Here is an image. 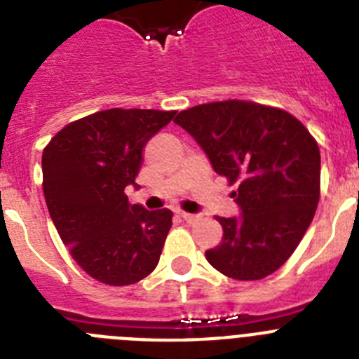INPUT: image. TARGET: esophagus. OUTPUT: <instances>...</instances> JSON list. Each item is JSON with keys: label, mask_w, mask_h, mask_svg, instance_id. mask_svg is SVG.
I'll list each match as a JSON object with an SVG mask.
<instances>
[{"label": "esophagus", "mask_w": 359, "mask_h": 359, "mask_svg": "<svg viewBox=\"0 0 359 359\" xmlns=\"http://www.w3.org/2000/svg\"><path fill=\"white\" fill-rule=\"evenodd\" d=\"M177 215H180L183 221H187V223H192V221H196V219H198V215L189 214V212H177Z\"/></svg>", "instance_id": "1"}]
</instances>
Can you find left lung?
Listing matches in <instances>:
<instances>
[{"instance_id":"left-lung-1","label":"left lung","mask_w":359,"mask_h":359,"mask_svg":"<svg viewBox=\"0 0 359 359\" xmlns=\"http://www.w3.org/2000/svg\"><path fill=\"white\" fill-rule=\"evenodd\" d=\"M217 174L239 183V217H217L223 239L205 257L237 280L277 271L309 228L320 199V151L286 111L243 100L203 104L174 118Z\"/></svg>"}]
</instances>
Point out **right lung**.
Masks as SVG:
<instances>
[{
    "mask_svg": "<svg viewBox=\"0 0 359 359\" xmlns=\"http://www.w3.org/2000/svg\"><path fill=\"white\" fill-rule=\"evenodd\" d=\"M176 111L107 109L68 123L43 151V190L62 243L107 286L147 277L160 261L172 212L131 205L144 149Z\"/></svg>",
    "mask_w": 359,
    "mask_h": 359,
    "instance_id": "add662e5",
    "label": "right lung"
}]
</instances>
